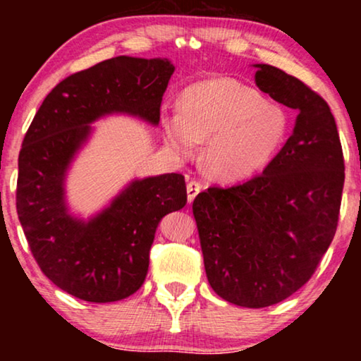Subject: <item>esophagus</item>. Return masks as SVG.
Returning <instances> with one entry per match:
<instances>
[{
    "label": "esophagus",
    "mask_w": 361,
    "mask_h": 361,
    "mask_svg": "<svg viewBox=\"0 0 361 361\" xmlns=\"http://www.w3.org/2000/svg\"><path fill=\"white\" fill-rule=\"evenodd\" d=\"M200 190H202L200 182L190 180L189 184H187V200H189V204H190V202H194V199L197 195H199Z\"/></svg>",
    "instance_id": "esophagus-1"
}]
</instances>
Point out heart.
Segmentation results:
<instances>
[{
	"label": "heart",
	"mask_w": 361,
	"mask_h": 361,
	"mask_svg": "<svg viewBox=\"0 0 361 361\" xmlns=\"http://www.w3.org/2000/svg\"><path fill=\"white\" fill-rule=\"evenodd\" d=\"M167 145L190 156L205 141L204 167L212 177L235 182L264 169L283 146L288 116L283 106L230 77L192 83L180 110L162 118Z\"/></svg>",
	"instance_id": "1"
}]
</instances>
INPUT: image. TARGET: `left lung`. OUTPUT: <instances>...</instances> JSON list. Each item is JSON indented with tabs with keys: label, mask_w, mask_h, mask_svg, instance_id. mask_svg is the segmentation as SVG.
<instances>
[{
	"label": "left lung",
	"mask_w": 361,
	"mask_h": 361,
	"mask_svg": "<svg viewBox=\"0 0 361 361\" xmlns=\"http://www.w3.org/2000/svg\"><path fill=\"white\" fill-rule=\"evenodd\" d=\"M256 67V85L298 110L293 135L263 174L209 187L192 204L212 289L250 309L278 304L312 278L337 231L345 180L327 102L281 68Z\"/></svg>",
	"instance_id": "left-lung-1"
}]
</instances>
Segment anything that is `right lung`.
<instances>
[{
    "instance_id": "obj_1",
    "label": "right lung",
    "mask_w": 361,
    "mask_h": 361,
    "mask_svg": "<svg viewBox=\"0 0 361 361\" xmlns=\"http://www.w3.org/2000/svg\"><path fill=\"white\" fill-rule=\"evenodd\" d=\"M174 66L167 59L113 57L72 73L52 88L24 136L18 159L16 209L39 268L57 288L88 302L135 294L149 268L162 216L187 204L182 174L133 180L88 221L68 214L67 167L90 123L128 113L157 125Z\"/></svg>"
}]
</instances>
